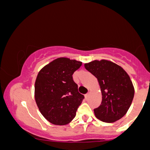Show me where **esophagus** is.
<instances>
[{"label":"esophagus","mask_w":150,"mask_h":150,"mask_svg":"<svg viewBox=\"0 0 150 150\" xmlns=\"http://www.w3.org/2000/svg\"><path fill=\"white\" fill-rule=\"evenodd\" d=\"M89 94H90V93H89V92L87 93V94H85V98H88L89 96Z\"/></svg>","instance_id":"obj_1"}]
</instances>
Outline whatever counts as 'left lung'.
I'll return each instance as SVG.
<instances>
[{
  "instance_id": "left-lung-1",
  "label": "left lung",
  "mask_w": 150,
  "mask_h": 150,
  "mask_svg": "<svg viewBox=\"0 0 150 150\" xmlns=\"http://www.w3.org/2000/svg\"><path fill=\"white\" fill-rule=\"evenodd\" d=\"M85 68L97 77L102 95L101 105L94 109L95 116L106 123L120 119L128 111L135 94L128 74L120 65L104 59L85 63Z\"/></svg>"
}]
</instances>
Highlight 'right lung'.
<instances>
[{
	"label": "right lung",
	"instance_id": "add662e5",
	"mask_svg": "<svg viewBox=\"0 0 150 150\" xmlns=\"http://www.w3.org/2000/svg\"><path fill=\"white\" fill-rule=\"evenodd\" d=\"M82 62L61 57L46 65L38 73L34 97L43 116L54 125H64L76 116L84 96L73 80Z\"/></svg>",
	"mask_w": 150,
	"mask_h": 150
}]
</instances>
